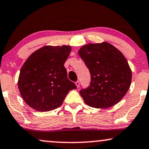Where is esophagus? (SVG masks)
Returning a JSON list of instances; mask_svg holds the SVG:
<instances>
[{
	"label": "esophagus",
	"instance_id": "34e87169",
	"mask_svg": "<svg viewBox=\"0 0 149 149\" xmlns=\"http://www.w3.org/2000/svg\"><path fill=\"white\" fill-rule=\"evenodd\" d=\"M76 86H77V88H79L80 87V82L79 81H76Z\"/></svg>",
	"mask_w": 149,
	"mask_h": 149
}]
</instances>
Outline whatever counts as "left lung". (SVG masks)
Segmentation results:
<instances>
[{"instance_id":"left-lung-1","label":"left lung","mask_w":149,"mask_h":149,"mask_svg":"<svg viewBox=\"0 0 149 149\" xmlns=\"http://www.w3.org/2000/svg\"><path fill=\"white\" fill-rule=\"evenodd\" d=\"M78 54L90 70L91 83L80 94L85 104L97 109L116 105L129 90L132 71L122 52L107 42L89 43Z\"/></svg>"}]
</instances>
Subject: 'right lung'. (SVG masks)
Listing matches in <instances>:
<instances>
[{"instance_id": "1", "label": "right lung", "mask_w": 149, "mask_h": 149, "mask_svg": "<svg viewBox=\"0 0 149 149\" xmlns=\"http://www.w3.org/2000/svg\"><path fill=\"white\" fill-rule=\"evenodd\" d=\"M70 45H46L32 53L20 70L18 88L24 102L36 111L57 109L76 85L68 79L64 63Z\"/></svg>"}]
</instances>
